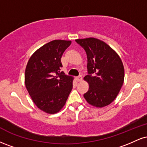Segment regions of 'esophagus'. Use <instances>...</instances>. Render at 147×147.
<instances>
[{
	"mask_svg": "<svg viewBox=\"0 0 147 147\" xmlns=\"http://www.w3.org/2000/svg\"><path fill=\"white\" fill-rule=\"evenodd\" d=\"M76 79H77V80L78 81V82H81V81L82 80V75H79L78 77H76Z\"/></svg>",
	"mask_w": 147,
	"mask_h": 147,
	"instance_id": "esophagus-1",
	"label": "esophagus"
}]
</instances>
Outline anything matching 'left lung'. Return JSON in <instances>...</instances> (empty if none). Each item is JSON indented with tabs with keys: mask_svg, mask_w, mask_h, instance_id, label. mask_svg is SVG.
Listing matches in <instances>:
<instances>
[{
	"mask_svg": "<svg viewBox=\"0 0 147 147\" xmlns=\"http://www.w3.org/2000/svg\"><path fill=\"white\" fill-rule=\"evenodd\" d=\"M85 50L89 89L84 95L90 105L104 107L114 101L122 88L124 69L122 60L109 45L95 38L75 40Z\"/></svg>",
	"mask_w": 147,
	"mask_h": 147,
	"instance_id": "obj_1",
	"label": "left lung"
}]
</instances>
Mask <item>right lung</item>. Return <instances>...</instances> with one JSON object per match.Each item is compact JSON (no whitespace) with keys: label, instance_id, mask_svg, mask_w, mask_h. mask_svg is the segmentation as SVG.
<instances>
[{"label":"right lung","instance_id":"right-lung-1","mask_svg":"<svg viewBox=\"0 0 147 147\" xmlns=\"http://www.w3.org/2000/svg\"><path fill=\"white\" fill-rule=\"evenodd\" d=\"M70 41L54 40L37 50L30 57L25 84L30 97L41 111L50 114L65 105L72 88V77L61 72V59Z\"/></svg>","mask_w":147,"mask_h":147}]
</instances>
